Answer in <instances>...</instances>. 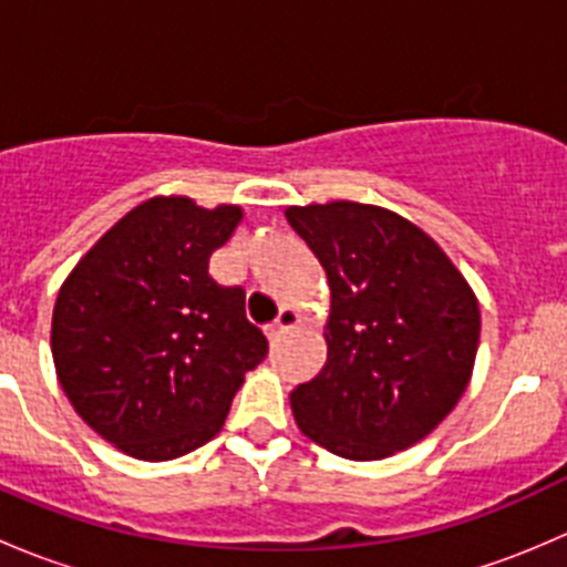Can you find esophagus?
<instances>
[{"instance_id":"34e87169","label":"esophagus","mask_w":567,"mask_h":567,"mask_svg":"<svg viewBox=\"0 0 567 567\" xmlns=\"http://www.w3.org/2000/svg\"><path fill=\"white\" fill-rule=\"evenodd\" d=\"M299 323H301L299 312L290 310V307H285V310H279V318L274 320L271 326H268V340L277 342L279 337H285V334H288V331H293Z\"/></svg>"}]
</instances>
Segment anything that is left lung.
Returning <instances> with one entry per match:
<instances>
[{
  "label": "left lung",
  "instance_id": "8db88e82",
  "mask_svg": "<svg viewBox=\"0 0 567 567\" xmlns=\"http://www.w3.org/2000/svg\"><path fill=\"white\" fill-rule=\"evenodd\" d=\"M331 288L323 370L290 394L301 433L348 461L425 439L466 392L480 307L427 233L379 205H290Z\"/></svg>",
  "mask_w": 567,
  "mask_h": 567
}]
</instances>
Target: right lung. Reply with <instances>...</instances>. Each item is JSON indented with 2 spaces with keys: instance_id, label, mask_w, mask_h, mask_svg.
I'll use <instances>...</instances> for the list:
<instances>
[{
  "instance_id": "right-lung-1",
  "label": "right lung",
  "mask_w": 567,
  "mask_h": 567,
  "mask_svg": "<svg viewBox=\"0 0 567 567\" xmlns=\"http://www.w3.org/2000/svg\"><path fill=\"white\" fill-rule=\"evenodd\" d=\"M238 205L188 197L136 205L62 282L51 318L56 379L99 436L140 461H173L225 425L268 340L244 288L208 260L241 221Z\"/></svg>"
}]
</instances>
